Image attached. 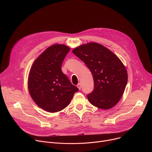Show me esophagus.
I'll list each match as a JSON object with an SVG mask.
<instances>
[{"label":"esophagus","instance_id":"obj_1","mask_svg":"<svg viewBox=\"0 0 152 152\" xmlns=\"http://www.w3.org/2000/svg\"><path fill=\"white\" fill-rule=\"evenodd\" d=\"M77 87L79 88V90H80L81 89V84L80 83H79L77 85Z\"/></svg>","mask_w":152,"mask_h":152}]
</instances>
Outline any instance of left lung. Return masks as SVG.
<instances>
[{
  "label": "left lung",
  "mask_w": 152,
  "mask_h": 152,
  "mask_svg": "<svg viewBox=\"0 0 152 152\" xmlns=\"http://www.w3.org/2000/svg\"><path fill=\"white\" fill-rule=\"evenodd\" d=\"M90 70L94 89L87 95L90 102L102 110L117 104L127 82L125 66L110 49L95 42L82 45L72 50Z\"/></svg>",
  "instance_id": "1"
}]
</instances>
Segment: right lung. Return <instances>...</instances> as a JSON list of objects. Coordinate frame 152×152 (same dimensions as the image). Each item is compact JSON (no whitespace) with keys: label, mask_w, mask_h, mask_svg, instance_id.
I'll use <instances>...</instances> for the list:
<instances>
[{"label":"right lung","mask_w":152,"mask_h":152,"mask_svg":"<svg viewBox=\"0 0 152 152\" xmlns=\"http://www.w3.org/2000/svg\"><path fill=\"white\" fill-rule=\"evenodd\" d=\"M70 49L56 44L48 48L33 62L28 87L34 102L43 110L56 113L66 108L79 91L61 70L62 62Z\"/></svg>","instance_id":"obj_1"}]
</instances>
